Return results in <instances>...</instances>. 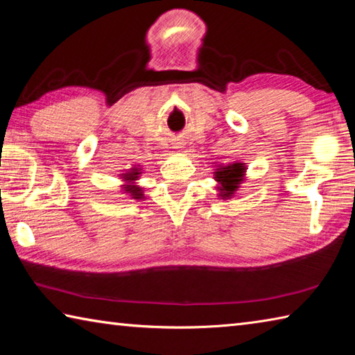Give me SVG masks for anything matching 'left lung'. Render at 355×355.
Instances as JSON below:
<instances>
[{
    "label": "left lung",
    "instance_id": "1",
    "mask_svg": "<svg viewBox=\"0 0 355 355\" xmlns=\"http://www.w3.org/2000/svg\"><path fill=\"white\" fill-rule=\"evenodd\" d=\"M244 172L245 166L243 163L219 166L214 172V180L219 183V197H222V199H232L238 191L239 184L243 183Z\"/></svg>",
    "mask_w": 355,
    "mask_h": 355
}]
</instances>
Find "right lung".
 Here are the masks:
<instances>
[{
    "label": "right lung",
    "mask_w": 355,
    "mask_h": 355,
    "mask_svg": "<svg viewBox=\"0 0 355 355\" xmlns=\"http://www.w3.org/2000/svg\"><path fill=\"white\" fill-rule=\"evenodd\" d=\"M139 175H141L139 167H133V169H130L127 173H122L123 182L127 183V184H123V191L131 196V199H136V200L144 199L142 188L141 186L135 184V182L139 178Z\"/></svg>",
    "instance_id": "1"
}]
</instances>
